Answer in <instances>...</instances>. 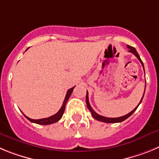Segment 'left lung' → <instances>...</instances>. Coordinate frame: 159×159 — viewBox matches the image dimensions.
Returning <instances> with one entry per match:
<instances>
[{
	"instance_id": "obj_1",
	"label": "left lung",
	"mask_w": 159,
	"mask_h": 159,
	"mask_svg": "<svg viewBox=\"0 0 159 159\" xmlns=\"http://www.w3.org/2000/svg\"><path fill=\"white\" fill-rule=\"evenodd\" d=\"M127 48H129V52H131V53H133V54H134V56H135V57H137L138 59H139V60L140 63H141L142 65H143V69H144V66H143V61H142L141 59H140L139 55L138 54L137 51H136V49L134 48V47H131V46H129V45H127ZM145 89H146V85H145ZM144 93H145V92H144ZM144 93H143V95H144ZM143 98H142L141 101H140L139 104H140V103H141V102H142V100H143ZM86 103H87V107H88V110H89L90 111H91V113H92V116H93L94 119H96V120H99V121L103 122V123H120V122L124 121L125 119H127V118L130 117V116H131L132 114H133L134 111H135V110L138 108L139 105V104L138 105V106L136 107L135 108H134V110L131 111H130V113L127 114V115H125V116H121V117H119V118H107V117H104V116H99V114H97L96 112H95V111H94L93 109H92V107H91V105H90V103H89V99H88V92H87V95H86Z\"/></svg>"
}]
</instances>
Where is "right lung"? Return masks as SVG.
<instances>
[{
  "label": "right lung",
  "mask_w": 159,
  "mask_h": 159,
  "mask_svg": "<svg viewBox=\"0 0 159 159\" xmlns=\"http://www.w3.org/2000/svg\"><path fill=\"white\" fill-rule=\"evenodd\" d=\"M74 88H75V87H73V88H70V89L67 91V94H66L65 99H64V102H63L62 107H61V108H60V110H59V111L57 112V114H55V115H53V116H50V117H48V118H44V119H30V118L27 117V116H25V115H24V116L27 118V119H29L30 122H32V123H37V124L49 125V124H52V123H57V122H58L59 120H60V119L62 118L63 114H64V110H65L66 103H67V100H68V99H69L70 95H71V93H72L73 90H74Z\"/></svg>",
  "instance_id": "obj_1"
}]
</instances>
